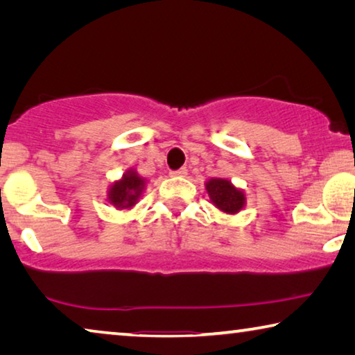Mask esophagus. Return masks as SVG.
I'll use <instances>...</instances> for the list:
<instances>
[{"label":"esophagus","instance_id":"1","mask_svg":"<svg viewBox=\"0 0 355 355\" xmlns=\"http://www.w3.org/2000/svg\"><path fill=\"white\" fill-rule=\"evenodd\" d=\"M186 173H188V169H186V167H182V169H178V171H172L171 177H184Z\"/></svg>","mask_w":355,"mask_h":355}]
</instances>
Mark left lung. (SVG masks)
I'll return each instance as SVG.
<instances>
[{
    "label": "left lung",
    "instance_id": "obj_1",
    "mask_svg": "<svg viewBox=\"0 0 355 355\" xmlns=\"http://www.w3.org/2000/svg\"><path fill=\"white\" fill-rule=\"evenodd\" d=\"M207 192L213 205L222 213L236 214L245 205V194L224 178H211L205 183Z\"/></svg>",
    "mask_w": 355,
    "mask_h": 355
}]
</instances>
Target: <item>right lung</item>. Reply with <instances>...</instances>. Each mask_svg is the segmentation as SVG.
Listing matches in <instances>:
<instances>
[{
    "label": "right lung",
    "mask_w": 355,
    "mask_h": 355,
    "mask_svg": "<svg viewBox=\"0 0 355 355\" xmlns=\"http://www.w3.org/2000/svg\"><path fill=\"white\" fill-rule=\"evenodd\" d=\"M144 188H146V180L137 175L135 169H130L123 173L122 178L110 186L107 202L119 209H128L139 200Z\"/></svg>",
    "instance_id": "add662e5"
}]
</instances>
